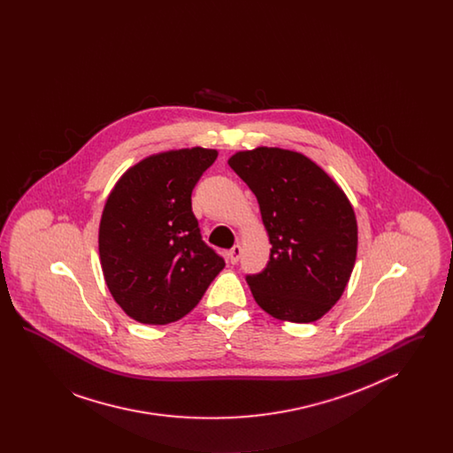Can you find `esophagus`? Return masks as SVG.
Wrapping results in <instances>:
<instances>
[{
	"label": "esophagus",
	"instance_id": "1",
	"mask_svg": "<svg viewBox=\"0 0 453 453\" xmlns=\"http://www.w3.org/2000/svg\"><path fill=\"white\" fill-rule=\"evenodd\" d=\"M227 258H229V261H231L233 265H236L239 258H241V246H239V244H234V246L231 248V251L227 253Z\"/></svg>",
	"mask_w": 453,
	"mask_h": 453
}]
</instances>
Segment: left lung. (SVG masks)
I'll return each instance as SVG.
<instances>
[{"label":"left lung","instance_id":"8db88e82","mask_svg":"<svg viewBox=\"0 0 453 453\" xmlns=\"http://www.w3.org/2000/svg\"><path fill=\"white\" fill-rule=\"evenodd\" d=\"M227 163L257 195L272 244L266 268L246 277L255 301L281 321L321 319L357 259V217L345 192L301 152L257 148Z\"/></svg>","mask_w":453,"mask_h":453}]
</instances>
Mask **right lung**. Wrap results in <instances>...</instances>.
Here are the masks:
<instances>
[{"mask_svg":"<svg viewBox=\"0 0 453 453\" xmlns=\"http://www.w3.org/2000/svg\"><path fill=\"white\" fill-rule=\"evenodd\" d=\"M216 150L159 152L139 161L110 192L98 250L115 302L142 324L181 319L226 266L202 241L192 192Z\"/></svg>","mask_w":453,"mask_h":453,"instance_id":"1","label":"right lung"}]
</instances>
